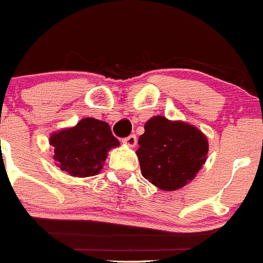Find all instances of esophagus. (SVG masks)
<instances>
[{
  "instance_id": "1",
  "label": "esophagus",
  "mask_w": 263,
  "mask_h": 263,
  "mask_svg": "<svg viewBox=\"0 0 263 263\" xmlns=\"http://www.w3.org/2000/svg\"><path fill=\"white\" fill-rule=\"evenodd\" d=\"M123 143H124V144H125V145H128V147L134 148L135 145H137V137H135L134 134L129 135L128 138H125V139H123Z\"/></svg>"
}]
</instances>
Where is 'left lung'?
Masks as SVG:
<instances>
[{"label":"left lung","instance_id":"1","mask_svg":"<svg viewBox=\"0 0 263 263\" xmlns=\"http://www.w3.org/2000/svg\"><path fill=\"white\" fill-rule=\"evenodd\" d=\"M137 151L143 177L163 191L190 183L206 162L209 143L200 129L166 116L151 118Z\"/></svg>","mask_w":263,"mask_h":263}]
</instances>
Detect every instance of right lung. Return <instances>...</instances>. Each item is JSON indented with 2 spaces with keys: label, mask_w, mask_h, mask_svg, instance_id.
<instances>
[{
  "label": "right lung",
  "mask_w": 263,
  "mask_h": 263,
  "mask_svg": "<svg viewBox=\"0 0 263 263\" xmlns=\"http://www.w3.org/2000/svg\"><path fill=\"white\" fill-rule=\"evenodd\" d=\"M54 163L72 177H91L101 172L107 152L120 145L110 125L93 118L81 119L72 128L54 132L49 138Z\"/></svg>",
  "instance_id": "1"
}]
</instances>
